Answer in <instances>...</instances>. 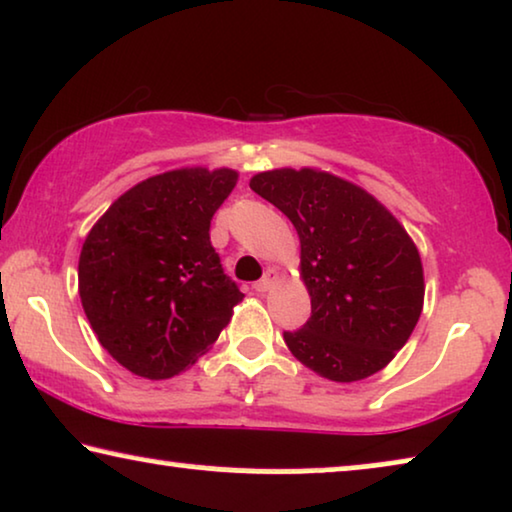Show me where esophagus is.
Wrapping results in <instances>:
<instances>
[{"instance_id":"34e87169","label":"esophagus","mask_w":512,"mask_h":512,"mask_svg":"<svg viewBox=\"0 0 512 512\" xmlns=\"http://www.w3.org/2000/svg\"><path fill=\"white\" fill-rule=\"evenodd\" d=\"M277 279H279V275H277V270L275 268H268L265 270V275L258 279V282L254 284V289L258 291V293H265V291H270L272 286L277 284Z\"/></svg>"}]
</instances>
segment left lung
<instances>
[{
  "instance_id": "left-lung-1",
  "label": "left lung",
  "mask_w": 512,
  "mask_h": 512,
  "mask_svg": "<svg viewBox=\"0 0 512 512\" xmlns=\"http://www.w3.org/2000/svg\"><path fill=\"white\" fill-rule=\"evenodd\" d=\"M251 191L289 216L312 314L284 342L333 382L375 375L415 331L424 305L422 258L373 195L328 172L272 170Z\"/></svg>"
}]
</instances>
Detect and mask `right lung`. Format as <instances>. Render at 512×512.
<instances>
[{"label": "right lung", "mask_w": 512, "mask_h": 512, "mask_svg": "<svg viewBox=\"0 0 512 512\" xmlns=\"http://www.w3.org/2000/svg\"><path fill=\"white\" fill-rule=\"evenodd\" d=\"M237 181L191 167L123 193L83 242L79 296L100 345L149 380L179 375L219 338L244 293L209 226Z\"/></svg>", "instance_id": "obj_1"}]
</instances>
